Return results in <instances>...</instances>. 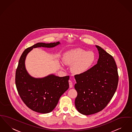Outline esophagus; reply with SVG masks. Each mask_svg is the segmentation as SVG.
Returning <instances> with one entry per match:
<instances>
[{
	"label": "esophagus",
	"instance_id": "34e87169",
	"mask_svg": "<svg viewBox=\"0 0 132 132\" xmlns=\"http://www.w3.org/2000/svg\"><path fill=\"white\" fill-rule=\"evenodd\" d=\"M69 87L70 88H72L73 87V84H72V82L71 80H69Z\"/></svg>",
	"mask_w": 132,
	"mask_h": 132
}]
</instances>
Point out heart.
Masks as SVG:
<instances>
[{"mask_svg": "<svg viewBox=\"0 0 132 132\" xmlns=\"http://www.w3.org/2000/svg\"><path fill=\"white\" fill-rule=\"evenodd\" d=\"M64 63L72 66L73 72L77 74L89 70L96 61V56L93 51H87L82 48H76L66 52L63 56Z\"/></svg>", "mask_w": 132, "mask_h": 132, "instance_id": "1", "label": "heart"}]
</instances>
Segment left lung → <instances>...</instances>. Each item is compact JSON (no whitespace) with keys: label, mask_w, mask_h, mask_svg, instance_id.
<instances>
[{"label":"left lung","mask_w":132,"mask_h":132,"mask_svg":"<svg viewBox=\"0 0 132 132\" xmlns=\"http://www.w3.org/2000/svg\"><path fill=\"white\" fill-rule=\"evenodd\" d=\"M97 63L84 73L75 75L77 96L75 107L82 114L89 115L105 108L116 91L119 75L115 61L101 47Z\"/></svg>","instance_id":"obj_1"}]
</instances>
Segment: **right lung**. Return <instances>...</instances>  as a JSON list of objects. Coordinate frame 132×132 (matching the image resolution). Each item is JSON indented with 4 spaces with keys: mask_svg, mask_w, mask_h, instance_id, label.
Segmentation results:
<instances>
[{
    "mask_svg": "<svg viewBox=\"0 0 132 132\" xmlns=\"http://www.w3.org/2000/svg\"><path fill=\"white\" fill-rule=\"evenodd\" d=\"M59 44V42L36 43L26 49L19 60L16 70V88L24 103L35 112L46 114L56 107L60 97L69 88V76L59 77L50 75L43 78L32 77L25 69V58L34 48H51Z\"/></svg>",
    "mask_w": 132,
    "mask_h": 132,
    "instance_id": "obj_1",
    "label": "right lung"
}]
</instances>
